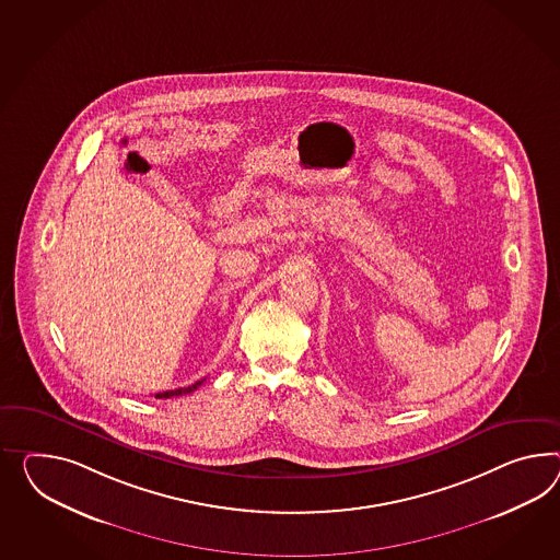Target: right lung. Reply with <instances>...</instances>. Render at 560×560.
<instances>
[{
  "label": "right lung",
  "instance_id": "right-lung-1",
  "mask_svg": "<svg viewBox=\"0 0 560 560\" xmlns=\"http://www.w3.org/2000/svg\"><path fill=\"white\" fill-rule=\"evenodd\" d=\"M201 382H195L192 386L188 387H178V389H168V392H159L154 398H173V396H183V394H190V392H195L197 387L201 386Z\"/></svg>",
  "mask_w": 560,
  "mask_h": 560
}]
</instances>
